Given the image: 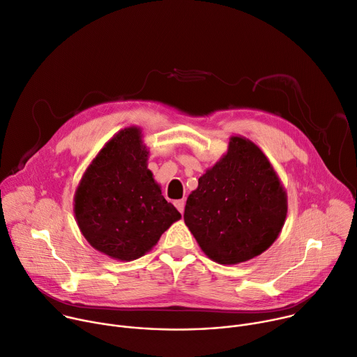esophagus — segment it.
<instances>
[{
	"instance_id": "1",
	"label": "esophagus",
	"mask_w": 357,
	"mask_h": 357,
	"mask_svg": "<svg viewBox=\"0 0 357 357\" xmlns=\"http://www.w3.org/2000/svg\"><path fill=\"white\" fill-rule=\"evenodd\" d=\"M174 205H176V208L180 211V213H183V212H184V205H185V201H184V199H178V201H176V202H174Z\"/></svg>"
}]
</instances>
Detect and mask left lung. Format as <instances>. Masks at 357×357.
<instances>
[{
  "label": "left lung",
  "mask_w": 357,
  "mask_h": 357,
  "mask_svg": "<svg viewBox=\"0 0 357 357\" xmlns=\"http://www.w3.org/2000/svg\"><path fill=\"white\" fill-rule=\"evenodd\" d=\"M287 194L266 155L246 137L232 136L227 155L198 178L184 222L201 250L220 264L248 261L278 238Z\"/></svg>",
  "instance_id": "8db88e82"
}]
</instances>
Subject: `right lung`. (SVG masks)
<instances>
[{
    "instance_id": "1",
    "label": "right lung",
    "mask_w": 357,
    "mask_h": 357,
    "mask_svg": "<svg viewBox=\"0 0 357 357\" xmlns=\"http://www.w3.org/2000/svg\"><path fill=\"white\" fill-rule=\"evenodd\" d=\"M142 130H119L87 167L75 195V215L87 242L122 261L148 253L181 218L148 169Z\"/></svg>"
}]
</instances>
